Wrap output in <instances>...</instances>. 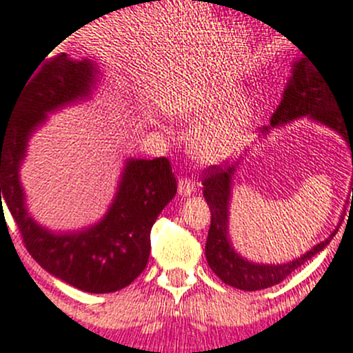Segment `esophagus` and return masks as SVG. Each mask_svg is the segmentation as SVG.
<instances>
[{"label":"esophagus","mask_w":353,"mask_h":353,"mask_svg":"<svg viewBox=\"0 0 353 353\" xmlns=\"http://www.w3.org/2000/svg\"><path fill=\"white\" fill-rule=\"evenodd\" d=\"M177 190H179V193L184 194V196H186V194H191L194 191L193 179H191V177H188V176L181 177L179 184H177Z\"/></svg>","instance_id":"obj_1"}]
</instances>
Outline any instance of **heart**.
<instances>
[{
  "instance_id": "heart-1",
  "label": "heart",
  "mask_w": 353,
  "mask_h": 353,
  "mask_svg": "<svg viewBox=\"0 0 353 353\" xmlns=\"http://www.w3.org/2000/svg\"><path fill=\"white\" fill-rule=\"evenodd\" d=\"M238 97L232 84L214 85L205 90H191L172 103V112L177 117L200 124L208 117L221 114L201 125L193 138V153L205 163H217L234 157L248 141L253 124V108L250 103L229 104Z\"/></svg>"
}]
</instances>
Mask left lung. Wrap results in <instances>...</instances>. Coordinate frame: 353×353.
<instances>
[{"label": "left lung", "mask_w": 353, "mask_h": 353, "mask_svg": "<svg viewBox=\"0 0 353 353\" xmlns=\"http://www.w3.org/2000/svg\"><path fill=\"white\" fill-rule=\"evenodd\" d=\"M338 107V100L334 91L327 81H324L314 63L307 58L296 61L293 68L292 79L288 82L283 100L279 103L278 110L271 117V125L276 128L279 124L290 122L292 119L309 115L310 119L323 122L330 125L334 131L340 132L348 143L352 152L353 163V119L347 117ZM271 128L263 125L262 134ZM236 165L221 167L210 165L203 174V196L210 208V229H208L207 245H205V255L212 271L217 274L225 285L232 288L245 290V292H256V290L271 288L278 285L283 279L288 278L293 271L303 265L309 259H312L316 253H319L327 243L331 241L330 236L323 243L314 246L305 255L299 256L296 260L281 265H263V263H253L239 256L231 248L228 239V205H229V190H231V176L234 174ZM353 186V183H352ZM352 203H353V188H352ZM350 203V207H352Z\"/></svg>", "instance_id": "8db88e82"}]
</instances>
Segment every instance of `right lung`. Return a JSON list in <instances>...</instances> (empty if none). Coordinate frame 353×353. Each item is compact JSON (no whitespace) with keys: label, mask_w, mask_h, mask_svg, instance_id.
<instances>
[{"label":"right lung","mask_w":353,"mask_h":353,"mask_svg":"<svg viewBox=\"0 0 353 353\" xmlns=\"http://www.w3.org/2000/svg\"><path fill=\"white\" fill-rule=\"evenodd\" d=\"M94 72L90 60H70L61 53L29 77L12 117L0 124V203L3 196L23 246L41 268L82 292L110 293L131 285L146 268L153 222L177 191L169 159L129 160L103 221L75 234L39 228L23 207L19 181L30 132L48 112L90 93Z\"/></svg>","instance_id":"right-lung-1"}]
</instances>
